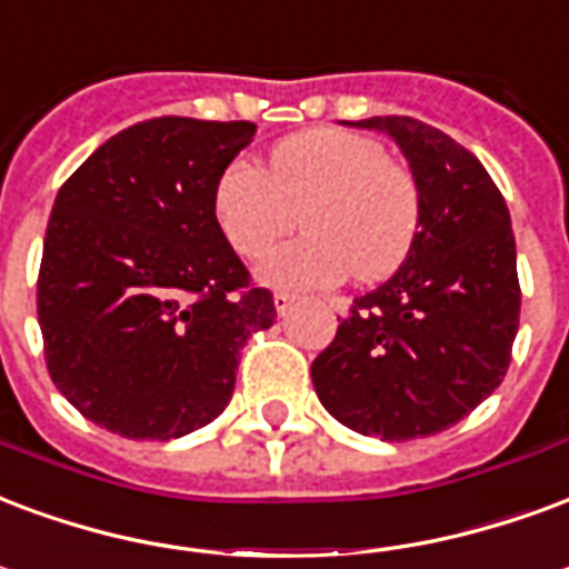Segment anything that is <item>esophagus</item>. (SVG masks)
I'll return each instance as SVG.
<instances>
[{"instance_id":"34e87169","label":"esophagus","mask_w":569,"mask_h":569,"mask_svg":"<svg viewBox=\"0 0 569 569\" xmlns=\"http://www.w3.org/2000/svg\"><path fill=\"white\" fill-rule=\"evenodd\" d=\"M273 307H277V313H280V317H286V313L296 307V296H289V292H277V296H273Z\"/></svg>"}]
</instances>
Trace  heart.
<instances>
[{"instance_id": "heart-1", "label": "heart", "mask_w": 569, "mask_h": 569, "mask_svg": "<svg viewBox=\"0 0 569 569\" xmlns=\"http://www.w3.org/2000/svg\"><path fill=\"white\" fill-rule=\"evenodd\" d=\"M301 210L305 238L271 252L262 283L310 292L359 280H382L403 264L419 234L422 201L413 174L386 159L368 134L322 126L289 138L268 174L250 159H231L213 187V217L243 259H262L292 229Z\"/></svg>"}]
</instances>
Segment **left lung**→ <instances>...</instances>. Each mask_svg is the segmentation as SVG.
Wrapping results in <instances>:
<instances>
[{
  "label": "left lung",
  "instance_id": "8db88e82",
  "mask_svg": "<svg viewBox=\"0 0 569 569\" xmlns=\"http://www.w3.org/2000/svg\"><path fill=\"white\" fill-rule=\"evenodd\" d=\"M395 138L422 217L389 280L349 307L313 361L322 407L380 440L446 431L507 377L521 289L507 201L477 156L413 117L349 123Z\"/></svg>",
  "mask_w": 569,
  "mask_h": 569
}]
</instances>
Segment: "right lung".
Segmentation results:
<instances>
[{"instance_id": "add662e5", "label": "right lung", "mask_w": 569, "mask_h": 569, "mask_svg": "<svg viewBox=\"0 0 569 569\" xmlns=\"http://www.w3.org/2000/svg\"><path fill=\"white\" fill-rule=\"evenodd\" d=\"M256 123L156 117L108 138L57 192L38 326L53 386L129 440H174L226 410L273 296L250 283L213 187Z\"/></svg>"}]
</instances>
